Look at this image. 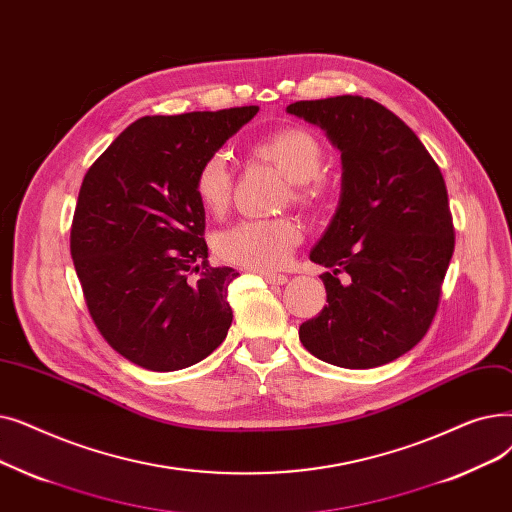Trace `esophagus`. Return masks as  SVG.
Listing matches in <instances>:
<instances>
[{"label":"esophagus","instance_id":"1","mask_svg":"<svg viewBox=\"0 0 512 512\" xmlns=\"http://www.w3.org/2000/svg\"><path fill=\"white\" fill-rule=\"evenodd\" d=\"M260 277L266 283H271V285H285L287 283V277L285 275H277V273H260Z\"/></svg>","mask_w":512,"mask_h":512}]
</instances>
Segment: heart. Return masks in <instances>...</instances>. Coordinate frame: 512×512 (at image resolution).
<instances>
[{
	"label": "heart",
	"mask_w": 512,
	"mask_h": 512,
	"mask_svg": "<svg viewBox=\"0 0 512 512\" xmlns=\"http://www.w3.org/2000/svg\"><path fill=\"white\" fill-rule=\"evenodd\" d=\"M252 154L273 164L289 181L287 198L300 206H316L329 196V183L321 175L325 145L304 127H283L252 143ZM193 193L202 208L223 214L231 198V170L223 152L208 154L193 177ZM302 241L300 225L289 216L243 221L216 241V252L241 269L271 273L281 269Z\"/></svg>",
	"instance_id": "obj_1"
}]
</instances>
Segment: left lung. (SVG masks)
<instances>
[{
    "label": "left lung",
    "instance_id": "obj_1",
    "mask_svg": "<svg viewBox=\"0 0 512 512\" xmlns=\"http://www.w3.org/2000/svg\"><path fill=\"white\" fill-rule=\"evenodd\" d=\"M342 152L339 204L310 260L327 306L300 325L304 348L335 367L373 369L427 333L454 252L440 166L408 125L369 97L289 104ZM344 274L347 279L339 282Z\"/></svg>",
    "mask_w": 512,
    "mask_h": 512
}]
</instances>
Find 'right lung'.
I'll return each mask as SVG.
<instances>
[{
  "instance_id": "right-lung-1",
  "label": "right lung",
  "mask_w": 512,
  "mask_h": 512,
  "mask_svg": "<svg viewBox=\"0 0 512 512\" xmlns=\"http://www.w3.org/2000/svg\"><path fill=\"white\" fill-rule=\"evenodd\" d=\"M256 112L143 116L87 170L70 229L72 262L95 327L137 367L179 371L227 337V294L239 273L208 264L193 177Z\"/></svg>"
}]
</instances>
